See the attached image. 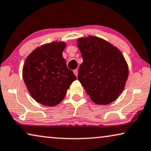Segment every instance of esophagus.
Segmentation results:
<instances>
[{"instance_id": "obj_1", "label": "esophagus", "mask_w": 151, "mask_h": 151, "mask_svg": "<svg viewBox=\"0 0 151 151\" xmlns=\"http://www.w3.org/2000/svg\"><path fill=\"white\" fill-rule=\"evenodd\" d=\"M73 73L75 74L76 76H78V69H75V70H73Z\"/></svg>"}]
</instances>
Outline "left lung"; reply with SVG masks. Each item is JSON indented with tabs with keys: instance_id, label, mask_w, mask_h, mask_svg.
Wrapping results in <instances>:
<instances>
[{
	"instance_id": "8db88e82",
	"label": "left lung",
	"mask_w": 151,
	"mask_h": 151,
	"mask_svg": "<svg viewBox=\"0 0 151 151\" xmlns=\"http://www.w3.org/2000/svg\"><path fill=\"white\" fill-rule=\"evenodd\" d=\"M77 45L83 58L78 78L91 99L99 105L115 101L124 89L129 74L121 52L95 36L79 38Z\"/></svg>"
}]
</instances>
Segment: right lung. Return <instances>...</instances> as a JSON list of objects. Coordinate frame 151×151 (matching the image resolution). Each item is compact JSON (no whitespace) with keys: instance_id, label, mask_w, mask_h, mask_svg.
<instances>
[{"instance_id":"obj_1","label":"right lung","mask_w":151,"mask_h":151,"mask_svg":"<svg viewBox=\"0 0 151 151\" xmlns=\"http://www.w3.org/2000/svg\"><path fill=\"white\" fill-rule=\"evenodd\" d=\"M65 45L62 41L43 44L25 60L22 75L26 86L32 97L44 106H54L62 101L76 80L63 57Z\"/></svg>"}]
</instances>
